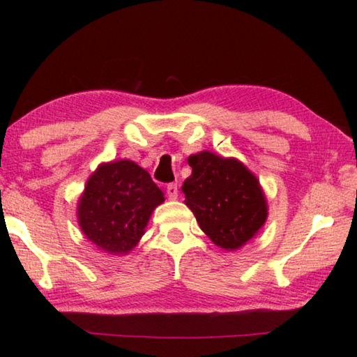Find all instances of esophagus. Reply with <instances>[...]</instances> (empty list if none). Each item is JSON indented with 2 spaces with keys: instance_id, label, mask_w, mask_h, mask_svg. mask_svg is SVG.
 <instances>
[{
  "instance_id": "esophagus-1",
  "label": "esophagus",
  "mask_w": 357,
  "mask_h": 357,
  "mask_svg": "<svg viewBox=\"0 0 357 357\" xmlns=\"http://www.w3.org/2000/svg\"><path fill=\"white\" fill-rule=\"evenodd\" d=\"M178 193H179V190H178L176 183H172V184L167 185V195H168V198H170V200H176Z\"/></svg>"
}]
</instances>
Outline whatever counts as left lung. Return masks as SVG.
<instances>
[{
  "mask_svg": "<svg viewBox=\"0 0 357 357\" xmlns=\"http://www.w3.org/2000/svg\"><path fill=\"white\" fill-rule=\"evenodd\" d=\"M192 174L184 181V203L215 245L236 250L255 236L268 219V203L258 179L243 162L209 151L190 155Z\"/></svg>",
  "mask_w": 357,
  "mask_h": 357,
  "instance_id": "obj_1",
  "label": "left lung"
}]
</instances>
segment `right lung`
Returning a JSON list of instances; mask_svg holds the SVG:
<instances>
[{"instance_id": "add662e5", "label": "right lung", "mask_w": 357, "mask_h": 357, "mask_svg": "<svg viewBox=\"0 0 357 357\" xmlns=\"http://www.w3.org/2000/svg\"><path fill=\"white\" fill-rule=\"evenodd\" d=\"M164 200V192L135 162H107L86 181L78 200V225L98 249L126 255L142 239L151 214Z\"/></svg>"}]
</instances>
